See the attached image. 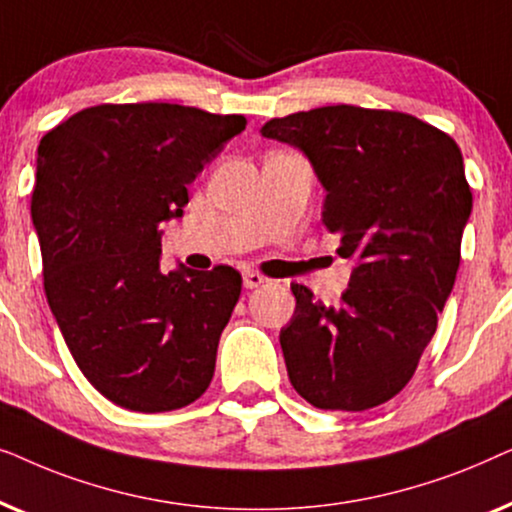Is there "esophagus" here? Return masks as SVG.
Here are the masks:
<instances>
[{
    "label": "esophagus",
    "mask_w": 512,
    "mask_h": 512,
    "mask_svg": "<svg viewBox=\"0 0 512 512\" xmlns=\"http://www.w3.org/2000/svg\"><path fill=\"white\" fill-rule=\"evenodd\" d=\"M265 282H268V277L261 275L258 270L244 272V286H247V289H258V286H263Z\"/></svg>",
    "instance_id": "esophagus-1"
}]
</instances>
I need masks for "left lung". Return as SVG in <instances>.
<instances>
[{"label": "left lung", "mask_w": 512, "mask_h": 512, "mask_svg": "<svg viewBox=\"0 0 512 512\" xmlns=\"http://www.w3.org/2000/svg\"><path fill=\"white\" fill-rule=\"evenodd\" d=\"M263 137L305 151L328 193L324 226L356 258L338 307L291 284L279 342L293 389L321 410L387 403L415 375L457 277L473 207L461 149L403 111L352 104L272 118Z\"/></svg>", "instance_id": "1"}]
</instances>
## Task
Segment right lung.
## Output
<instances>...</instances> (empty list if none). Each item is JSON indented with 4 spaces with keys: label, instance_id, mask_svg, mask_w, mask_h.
<instances>
[{
    "label": "right lung",
    "instance_id": "1",
    "mask_svg": "<svg viewBox=\"0 0 512 512\" xmlns=\"http://www.w3.org/2000/svg\"><path fill=\"white\" fill-rule=\"evenodd\" d=\"M244 125L181 104H97L41 137L32 223L48 305L76 366L121 408L177 410L212 382L242 275H163L160 223Z\"/></svg>",
    "mask_w": 512,
    "mask_h": 512
}]
</instances>
